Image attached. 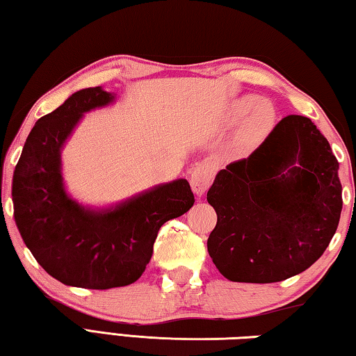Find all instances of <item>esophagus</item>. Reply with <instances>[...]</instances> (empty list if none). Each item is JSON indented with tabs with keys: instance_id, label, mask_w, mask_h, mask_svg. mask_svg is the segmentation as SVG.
I'll list each match as a JSON object with an SVG mask.
<instances>
[{
	"instance_id": "34e87169",
	"label": "esophagus",
	"mask_w": 356,
	"mask_h": 356,
	"mask_svg": "<svg viewBox=\"0 0 356 356\" xmlns=\"http://www.w3.org/2000/svg\"><path fill=\"white\" fill-rule=\"evenodd\" d=\"M213 176H215V165L209 163V161L196 165L190 177V184H191L193 191H195V195L202 196L204 193L209 190L210 184H212Z\"/></svg>"
}]
</instances>
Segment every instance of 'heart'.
Segmentation results:
<instances>
[{
    "label": "heart",
    "instance_id": "heart-1",
    "mask_svg": "<svg viewBox=\"0 0 356 356\" xmlns=\"http://www.w3.org/2000/svg\"><path fill=\"white\" fill-rule=\"evenodd\" d=\"M254 104H256V100L252 97L243 99L237 105V110H238V113H245V111H248L250 108H252V105ZM273 120H275L273 108L267 104H259L254 110H252L250 119L246 120L243 131H242L243 140L246 143L257 141L259 138H262L270 130V127L273 125Z\"/></svg>",
    "mask_w": 356,
    "mask_h": 356
}]
</instances>
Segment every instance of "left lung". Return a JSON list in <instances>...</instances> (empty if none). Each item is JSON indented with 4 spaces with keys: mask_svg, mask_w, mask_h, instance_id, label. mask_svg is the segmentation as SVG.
I'll use <instances>...</instances> for the list:
<instances>
[{
    "mask_svg": "<svg viewBox=\"0 0 356 356\" xmlns=\"http://www.w3.org/2000/svg\"><path fill=\"white\" fill-rule=\"evenodd\" d=\"M330 143L309 118L281 119L248 159L207 191L216 226L207 250L229 281L278 282L309 268L339 225L342 186Z\"/></svg>",
    "mask_w": 356,
    "mask_h": 356,
    "instance_id": "left-lung-1",
    "label": "left lung"
}]
</instances>
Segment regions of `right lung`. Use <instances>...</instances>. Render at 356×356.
<instances>
[{
	"mask_svg": "<svg viewBox=\"0 0 356 356\" xmlns=\"http://www.w3.org/2000/svg\"><path fill=\"white\" fill-rule=\"evenodd\" d=\"M114 100L100 86L81 89L28 135L12 179L14 218L35 261L65 286L111 289L146 270L166 221L188 212L195 196L185 179L156 185L108 210H89L65 193L61 149L84 113Z\"/></svg>",
	"mask_w": 356,
	"mask_h": 356,
	"instance_id": "1",
	"label": "right lung"
}]
</instances>
